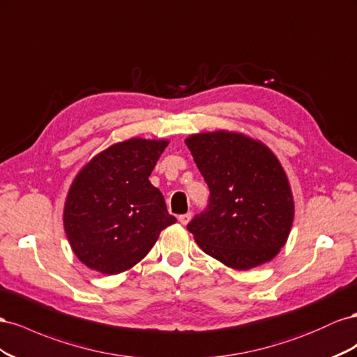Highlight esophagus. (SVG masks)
Returning a JSON list of instances; mask_svg holds the SVG:
<instances>
[{
    "label": "esophagus",
    "mask_w": 357,
    "mask_h": 357,
    "mask_svg": "<svg viewBox=\"0 0 357 357\" xmlns=\"http://www.w3.org/2000/svg\"><path fill=\"white\" fill-rule=\"evenodd\" d=\"M178 220H179V222H181V224H184V226H185V224L191 220V212L182 213V215H179V217H178Z\"/></svg>",
    "instance_id": "1"
}]
</instances>
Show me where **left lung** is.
Segmentation results:
<instances>
[{"label":"left lung","mask_w":357,"mask_h":357,"mask_svg":"<svg viewBox=\"0 0 357 357\" xmlns=\"http://www.w3.org/2000/svg\"><path fill=\"white\" fill-rule=\"evenodd\" d=\"M185 144L209 188L208 206L187 226L199 247L239 271L272 260L294 212L277 157L260 142L227 131L190 136Z\"/></svg>","instance_id":"8db88e82"}]
</instances>
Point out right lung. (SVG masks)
Wrapping results in <instances>:
<instances>
[{"label":"right lung","mask_w":357,"mask_h":357,"mask_svg":"<svg viewBox=\"0 0 357 357\" xmlns=\"http://www.w3.org/2000/svg\"><path fill=\"white\" fill-rule=\"evenodd\" d=\"M166 146V140L130 139L79 172L66 200L64 229L88 268L107 275L130 269L154 247L160 231L176 222L149 182Z\"/></svg>","instance_id":"add662e5"}]
</instances>
